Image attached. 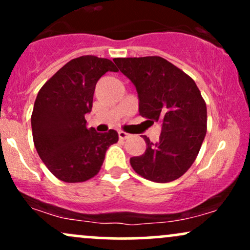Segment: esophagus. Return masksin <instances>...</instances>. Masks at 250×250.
I'll return each mask as SVG.
<instances>
[{
    "instance_id": "esophagus-1",
    "label": "esophagus",
    "mask_w": 250,
    "mask_h": 250,
    "mask_svg": "<svg viewBox=\"0 0 250 250\" xmlns=\"http://www.w3.org/2000/svg\"><path fill=\"white\" fill-rule=\"evenodd\" d=\"M119 137H120V140H125V139H128V137H129V134L125 133V131L120 130L119 131Z\"/></svg>"
}]
</instances>
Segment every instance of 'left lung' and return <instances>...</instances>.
Returning <instances> with one entry per match:
<instances>
[{"label":"left lung","instance_id":"left-lung-1","mask_svg":"<svg viewBox=\"0 0 250 250\" xmlns=\"http://www.w3.org/2000/svg\"><path fill=\"white\" fill-rule=\"evenodd\" d=\"M114 62L136 87L140 115L162 123L159 142L143 136L147 149L131 157V167L153 182L179 179L194 163L207 133V105L200 89L163 57H117Z\"/></svg>","mask_w":250,"mask_h":250}]
</instances>
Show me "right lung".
<instances>
[{"label":"right lung","mask_w":250,"mask_h":250,"mask_svg":"<svg viewBox=\"0 0 250 250\" xmlns=\"http://www.w3.org/2000/svg\"><path fill=\"white\" fill-rule=\"evenodd\" d=\"M107 71H117L110 60L80 56L56 71L37 94L31 114L34 145L45 167L64 182H84L97 175L109 146L119 141L113 129L101 134L85 127L95 85Z\"/></svg>","instance_id":"1"}]
</instances>
